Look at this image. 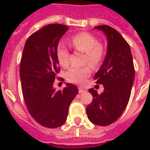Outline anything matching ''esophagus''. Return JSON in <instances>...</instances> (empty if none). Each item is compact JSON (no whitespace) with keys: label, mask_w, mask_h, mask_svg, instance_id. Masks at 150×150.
I'll return each instance as SVG.
<instances>
[{"label":"esophagus","mask_w":150,"mask_h":150,"mask_svg":"<svg viewBox=\"0 0 150 150\" xmlns=\"http://www.w3.org/2000/svg\"><path fill=\"white\" fill-rule=\"evenodd\" d=\"M85 91H86V89L82 88V87H79V92L80 93H83Z\"/></svg>","instance_id":"34e87169"}]
</instances>
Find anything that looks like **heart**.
Here are the masks:
<instances>
[{"instance_id": "obj_1", "label": "heart", "mask_w": 150, "mask_h": 150, "mask_svg": "<svg viewBox=\"0 0 150 150\" xmlns=\"http://www.w3.org/2000/svg\"><path fill=\"white\" fill-rule=\"evenodd\" d=\"M71 43L75 50L86 53L85 63H88L93 68H97L101 64L104 54L103 48L101 44L98 43V40L93 35L88 33H81L73 36ZM56 55L60 65L65 68L69 64V53L63 43L57 46ZM90 75L91 68L89 66H71L66 72V79L72 83L83 84Z\"/></svg>"}]
</instances>
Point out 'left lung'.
<instances>
[{
	"label": "left lung",
	"instance_id": "1",
	"mask_svg": "<svg viewBox=\"0 0 150 150\" xmlns=\"http://www.w3.org/2000/svg\"><path fill=\"white\" fill-rule=\"evenodd\" d=\"M102 30L107 38V51L102 66L94 79L103 85L104 90L98 94L89 89L93 101L86 107L88 118L93 124L107 126L114 123L125 110L132 92L135 68L130 46L114 28L103 25L94 27Z\"/></svg>",
	"mask_w": 150,
	"mask_h": 150
}]
</instances>
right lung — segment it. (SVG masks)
Here are the masks:
<instances>
[{
	"mask_svg": "<svg viewBox=\"0 0 150 150\" xmlns=\"http://www.w3.org/2000/svg\"><path fill=\"white\" fill-rule=\"evenodd\" d=\"M67 25L49 24L27 39L20 64V78L29 114L43 127L58 128L67 120L71 103L79 93L71 83L55 91L53 84L60 71L56 50ZM63 79H61V80Z\"/></svg>",
	"mask_w": 150,
	"mask_h": 150,
	"instance_id": "add662e5",
	"label": "right lung"
}]
</instances>
